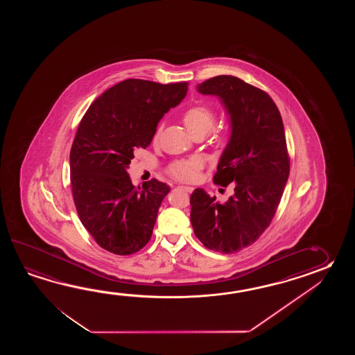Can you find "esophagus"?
Listing matches in <instances>:
<instances>
[{"label": "esophagus", "mask_w": 355, "mask_h": 355, "mask_svg": "<svg viewBox=\"0 0 355 355\" xmlns=\"http://www.w3.org/2000/svg\"><path fill=\"white\" fill-rule=\"evenodd\" d=\"M182 190H185V191H188V193H191L193 191V188L191 187H180Z\"/></svg>", "instance_id": "obj_1"}]
</instances>
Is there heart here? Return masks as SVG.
<instances>
[{"mask_svg": "<svg viewBox=\"0 0 355 355\" xmlns=\"http://www.w3.org/2000/svg\"><path fill=\"white\" fill-rule=\"evenodd\" d=\"M217 118V112L214 106L199 103L196 105L189 106L181 115V121L187 127L191 136H204L214 125ZM159 128L155 132L153 139L159 136ZM228 130L225 125H220L211 130V139L216 144H222L227 138ZM202 168V161L198 159H180L175 161L168 166V174L180 181H193Z\"/></svg>", "mask_w": 355, "mask_h": 355, "instance_id": "b5f03b06", "label": "heart"}]
</instances>
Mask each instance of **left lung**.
Here are the masks:
<instances>
[{"mask_svg": "<svg viewBox=\"0 0 355 355\" xmlns=\"http://www.w3.org/2000/svg\"><path fill=\"white\" fill-rule=\"evenodd\" d=\"M198 91L222 98L231 116L232 135L213 181L232 182L234 194L220 204L196 189L190 220L207 249L234 254L257 241L278 209L291 166L284 127L272 98L239 77L216 76Z\"/></svg>", "mask_w": 355, "mask_h": 355, "instance_id": "1", "label": "left lung"}]
</instances>
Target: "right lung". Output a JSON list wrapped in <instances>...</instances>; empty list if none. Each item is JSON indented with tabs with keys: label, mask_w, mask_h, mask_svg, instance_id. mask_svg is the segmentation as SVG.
Returning <instances> with one entry per match:
<instances>
[{
	"label": "right lung",
	"mask_w": 355,
	"mask_h": 355,
	"mask_svg": "<svg viewBox=\"0 0 355 355\" xmlns=\"http://www.w3.org/2000/svg\"><path fill=\"white\" fill-rule=\"evenodd\" d=\"M187 91L188 83L128 78L101 94L80 121L69 153L72 196L83 227L109 252L130 255L151 240L170 187L151 179L136 188L127 167Z\"/></svg>",
	"instance_id": "obj_1"
}]
</instances>
